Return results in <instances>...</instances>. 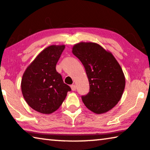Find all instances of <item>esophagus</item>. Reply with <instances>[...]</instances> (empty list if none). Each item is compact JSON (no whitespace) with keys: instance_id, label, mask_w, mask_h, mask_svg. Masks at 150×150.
I'll return each mask as SVG.
<instances>
[{"instance_id":"1","label":"esophagus","mask_w":150,"mask_h":150,"mask_svg":"<svg viewBox=\"0 0 150 150\" xmlns=\"http://www.w3.org/2000/svg\"><path fill=\"white\" fill-rule=\"evenodd\" d=\"M71 90H73V91H75L76 90V86L74 85V84H73V85L71 86Z\"/></svg>"}]
</instances>
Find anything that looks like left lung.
Segmentation results:
<instances>
[{"label": "left lung", "mask_w": 150, "mask_h": 150, "mask_svg": "<svg viewBox=\"0 0 150 150\" xmlns=\"http://www.w3.org/2000/svg\"><path fill=\"white\" fill-rule=\"evenodd\" d=\"M73 54L85 68L90 91L82 101L92 112L100 114L115 107L125 88V77L112 54L95 43H77Z\"/></svg>", "instance_id": "1"}]
</instances>
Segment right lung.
<instances>
[{
    "label": "right lung",
    "mask_w": 150,
    "mask_h": 150,
    "mask_svg": "<svg viewBox=\"0 0 150 150\" xmlns=\"http://www.w3.org/2000/svg\"><path fill=\"white\" fill-rule=\"evenodd\" d=\"M64 47V45H51L45 48L23 75L21 83L23 96L29 106L39 113L54 112L71 90L56 69Z\"/></svg>",
    "instance_id": "add662e5"
}]
</instances>
